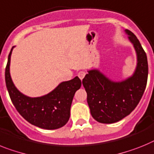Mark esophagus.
<instances>
[{
    "instance_id": "34e87169",
    "label": "esophagus",
    "mask_w": 154,
    "mask_h": 154,
    "mask_svg": "<svg viewBox=\"0 0 154 154\" xmlns=\"http://www.w3.org/2000/svg\"><path fill=\"white\" fill-rule=\"evenodd\" d=\"M77 75H78L79 78L81 79V80H82V79L85 77V75H86V72H85V71H80L78 73V74H77Z\"/></svg>"
}]
</instances>
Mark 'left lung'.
<instances>
[{
	"label": "left lung",
	"mask_w": 154,
	"mask_h": 154,
	"mask_svg": "<svg viewBox=\"0 0 154 154\" xmlns=\"http://www.w3.org/2000/svg\"><path fill=\"white\" fill-rule=\"evenodd\" d=\"M137 57L134 73L121 81H113L99 69L88 70L82 83L92 117L101 123L111 124L129 116L140 102L148 77L147 57L138 38L125 29Z\"/></svg>",
	"instance_id": "1"
}]
</instances>
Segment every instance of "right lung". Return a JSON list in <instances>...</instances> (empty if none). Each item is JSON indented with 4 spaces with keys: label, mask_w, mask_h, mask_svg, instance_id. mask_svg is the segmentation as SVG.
<instances>
[{
    "label": "right lung",
    "mask_w": 154,
    "mask_h": 154,
    "mask_svg": "<svg viewBox=\"0 0 154 154\" xmlns=\"http://www.w3.org/2000/svg\"><path fill=\"white\" fill-rule=\"evenodd\" d=\"M5 69V82L13 105L29 123L41 129H57L66 124L70 116V107L74 94L81 86L78 77L60 83L45 95L31 97L20 92L14 86L10 74L11 56Z\"/></svg>",
    "instance_id": "1"
}]
</instances>
